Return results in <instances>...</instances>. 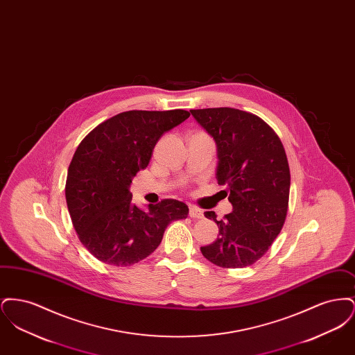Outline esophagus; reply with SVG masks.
Returning a JSON list of instances; mask_svg holds the SVG:
<instances>
[{"mask_svg": "<svg viewBox=\"0 0 355 355\" xmlns=\"http://www.w3.org/2000/svg\"><path fill=\"white\" fill-rule=\"evenodd\" d=\"M189 216H190L191 218L201 220V218H203L202 210L198 209V207H196V206H190V207H189Z\"/></svg>", "mask_w": 355, "mask_h": 355, "instance_id": "34e87169", "label": "esophagus"}]
</instances>
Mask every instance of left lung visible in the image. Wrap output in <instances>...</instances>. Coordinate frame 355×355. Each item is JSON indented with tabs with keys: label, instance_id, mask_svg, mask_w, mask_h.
<instances>
[{
	"label": "left lung",
	"instance_id": "1",
	"mask_svg": "<svg viewBox=\"0 0 355 355\" xmlns=\"http://www.w3.org/2000/svg\"><path fill=\"white\" fill-rule=\"evenodd\" d=\"M217 146L216 177L226 185L233 210L213 220L220 236L202 246L211 263L226 269L253 265L270 248L286 220L290 169L286 153L270 126L252 113L233 107L190 110ZM227 196V194H226Z\"/></svg>",
	"mask_w": 355,
	"mask_h": 355
}]
</instances>
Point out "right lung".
<instances>
[{
  "label": "right lung",
  "instance_id": "1",
  "mask_svg": "<svg viewBox=\"0 0 355 355\" xmlns=\"http://www.w3.org/2000/svg\"><path fill=\"white\" fill-rule=\"evenodd\" d=\"M190 117L181 109L130 110L106 119L78 145L69 165L65 196L73 226L89 253L113 266H130L158 248L170 222L189 207L164 200L142 210L130 184L145 169L164 133Z\"/></svg>",
  "mask_w": 355,
  "mask_h": 355
}]
</instances>
